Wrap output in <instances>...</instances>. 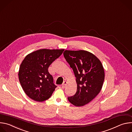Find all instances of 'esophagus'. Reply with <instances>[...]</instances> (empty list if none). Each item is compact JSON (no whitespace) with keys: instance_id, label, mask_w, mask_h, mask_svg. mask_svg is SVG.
I'll list each match as a JSON object with an SVG mask.
<instances>
[{"instance_id":"esophagus-1","label":"esophagus","mask_w":132,"mask_h":132,"mask_svg":"<svg viewBox=\"0 0 132 132\" xmlns=\"http://www.w3.org/2000/svg\"><path fill=\"white\" fill-rule=\"evenodd\" d=\"M66 85H67V82H66V81H64V82L62 84V88H64L66 87Z\"/></svg>"}]
</instances>
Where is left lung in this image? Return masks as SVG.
I'll use <instances>...</instances> for the list:
<instances>
[{
  "label": "left lung",
  "instance_id": "8db88e82",
  "mask_svg": "<svg viewBox=\"0 0 132 132\" xmlns=\"http://www.w3.org/2000/svg\"><path fill=\"white\" fill-rule=\"evenodd\" d=\"M66 61L72 68L77 84V91L68 101L81 106L92 101L101 91L104 80V71L100 61L93 54L84 50L63 53Z\"/></svg>",
  "mask_w": 132,
  "mask_h": 132
}]
</instances>
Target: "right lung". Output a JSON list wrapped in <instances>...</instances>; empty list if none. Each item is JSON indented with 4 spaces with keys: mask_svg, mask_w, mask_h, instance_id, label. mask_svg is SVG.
Wrapping results in <instances>:
<instances>
[{
    "mask_svg": "<svg viewBox=\"0 0 132 132\" xmlns=\"http://www.w3.org/2000/svg\"><path fill=\"white\" fill-rule=\"evenodd\" d=\"M64 51L41 49L26 56L18 75L22 88L29 98L42 102L51 97L57 86L53 83V77L48 68Z\"/></svg>",
    "mask_w": 132,
    "mask_h": 132,
    "instance_id": "right-lung-1",
    "label": "right lung"
}]
</instances>
